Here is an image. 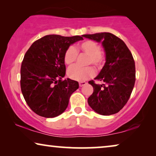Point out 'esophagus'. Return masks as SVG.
<instances>
[{
  "instance_id": "1",
  "label": "esophagus",
  "mask_w": 156,
  "mask_h": 156,
  "mask_svg": "<svg viewBox=\"0 0 156 156\" xmlns=\"http://www.w3.org/2000/svg\"><path fill=\"white\" fill-rule=\"evenodd\" d=\"M87 84V83L85 82V81H80V82H79V85H80V87H83V86Z\"/></svg>"
}]
</instances>
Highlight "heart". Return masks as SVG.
<instances>
[{"label": "heart", "mask_w": 156, "mask_h": 156, "mask_svg": "<svg viewBox=\"0 0 156 156\" xmlns=\"http://www.w3.org/2000/svg\"><path fill=\"white\" fill-rule=\"evenodd\" d=\"M77 50L88 55L87 64H92L97 67H101L104 64L105 57L101 52L100 45L96 42L93 41H83L78 45ZM77 50L73 46L67 48L64 56L65 64H71L76 61L78 56ZM94 75L95 71L92 66L83 68L78 65H73L68 69L69 77L78 81L86 80L92 78Z\"/></svg>", "instance_id": "heart-1"}]
</instances>
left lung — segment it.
Wrapping results in <instances>:
<instances>
[{"instance_id": "1", "label": "left lung", "mask_w": 156, "mask_h": 156, "mask_svg": "<svg viewBox=\"0 0 156 156\" xmlns=\"http://www.w3.org/2000/svg\"><path fill=\"white\" fill-rule=\"evenodd\" d=\"M83 37L101 43L106 55V62L94 80L105 84H95L87 99L89 106L102 115L119 112L127 104L135 83V64L128 48L121 39L111 33L85 34Z\"/></svg>"}]
</instances>
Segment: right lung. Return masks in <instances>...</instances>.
Returning a JSON list of instances; mask_svg holds the SVG:
<instances>
[{
  "mask_svg": "<svg viewBox=\"0 0 156 156\" xmlns=\"http://www.w3.org/2000/svg\"><path fill=\"white\" fill-rule=\"evenodd\" d=\"M83 37L47 35L31 45L21 66V90L28 106L45 118H55L66 110L71 95L79 87L67 78L64 53Z\"/></svg>",
  "mask_w": 156,
  "mask_h": 156,
  "instance_id": "right-lung-1",
  "label": "right lung"
}]
</instances>
